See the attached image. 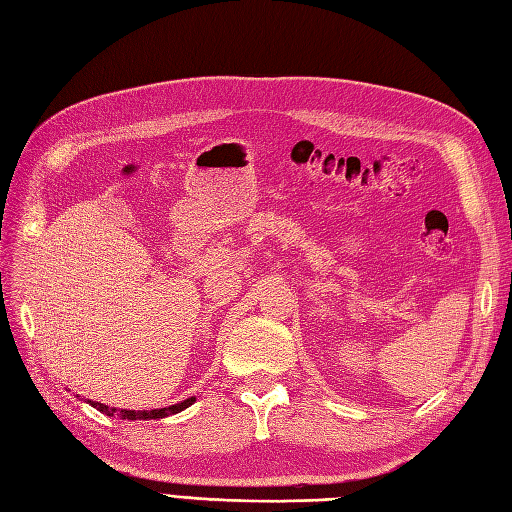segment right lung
Masks as SVG:
<instances>
[{"instance_id":"right-lung-1","label":"right lung","mask_w":512,"mask_h":512,"mask_svg":"<svg viewBox=\"0 0 512 512\" xmlns=\"http://www.w3.org/2000/svg\"><path fill=\"white\" fill-rule=\"evenodd\" d=\"M76 397H79V395H76ZM194 401H196V397H188V399H183L181 404L168 406V408H158V410H115V408H108V406L98 404V401H91V399H87V404L94 406L96 410H100L106 416H121V418H126V421H149V418H164V416H170V414H177L185 408H190Z\"/></svg>"}]
</instances>
